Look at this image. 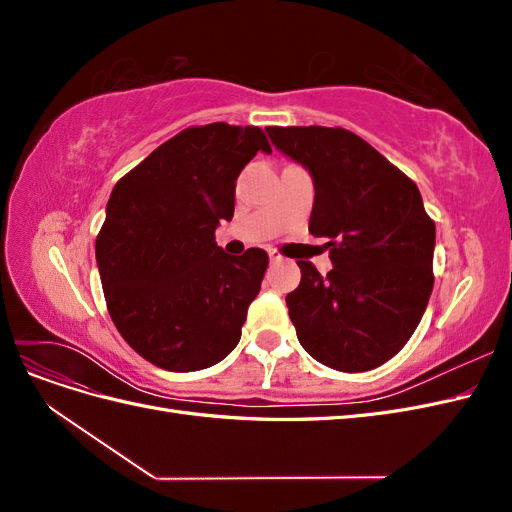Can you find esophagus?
Segmentation results:
<instances>
[{"mask_svg":"<svg viewBox=\"0 0 512 512\" xmlns=\"http://www.w3.org/2000/svg\"><path fill=\"white\" fill-rule=\"evenodd\" d=\"M269 260H271V262H282V260H284V256H282L280 252L269 250Z\"/></svg>","mask_w":512,"mask_h":512,"instance_id":"34e87169","label":"esophagus"}]
</instances>
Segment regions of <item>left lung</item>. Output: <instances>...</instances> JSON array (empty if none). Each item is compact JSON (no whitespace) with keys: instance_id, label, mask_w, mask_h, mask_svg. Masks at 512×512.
<instances>
[{"instance_id":"obj_1","label":"left lung","mask_w":512,"mask_h":512,"mask_svg":"<svg viewBox=\"0 0 512 512\" xmlns=\"http://www.w3.org/2000/svg\"><path fill=\"white\" fill-rule=\"evenodd\" d=\"M314 179L309 232L329 239L333 269L297 260L286 297L301 346L337 371L374 369L406 346L433 288L436 224L416 183L344 128H267Z\"/></svg>"}]
</instances>
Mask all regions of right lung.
<instances>
[{
	"instance_id": "1",
	"label": "right lung",
	"mask_w": 512,
	"mask_h": 512,
	"mask_svg": "<svg viewBox=\"0 0 512 512\" xmlns=\"http://www.w3.org/2000/svg\"><path fill=\"white\" fill-rule=\"evenodd\" d=\"M258 151L254 126L185 128L121 177L106 205L96 260L108 314L130 348L168 371L220 363L241 339L269 256L215 243L235 213V185Z\"/></svg>"
}]
</instances>
